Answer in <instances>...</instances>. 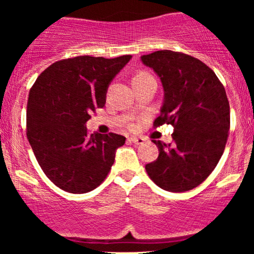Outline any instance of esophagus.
Instances as JSON below:
<instances>
[{"mask_svg":"<svg viewBox=\"0 0 254 254\" xmlns=\"http://www.w3.org/2000/svg\"><path fill=\"white\" fill-rule=\"evenodd\" d=\"M129 141L132 142V143L136 144V145H141V144L144 143V139L141 138V137H133L132 136V137H130Z\"/></svg>","mask_w":254,"mask_h":254,"instance_id":"34e87169","label":"esophagus"}]
</instances>
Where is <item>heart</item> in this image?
<instances>
[{
  "label": "heart",
  "instance_id": "1",
  "mask_svg": "<svg viewBox=\"0 0 254 254\" xmlns=\"http://www.w3.org/2000/svg\"><path fill=\"white\" fill-rule=\"evenodd\" d=\"M138 75H148V74H144V72H141V74H138ZM138 75H137V76H138Z\"/></svg>",
  "mask_w": 254,
  "mask_h": 254
}]
</instances>
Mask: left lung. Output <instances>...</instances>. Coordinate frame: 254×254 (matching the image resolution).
I'll return each instance as SVG.
<instances>
[{"mask_svg": "<svg viewBox=\"0 0 254 254\" xmlns=\"http://www.w3.org/2000/svg\"><path fill=\"white\" fill-rule=\"evenodd\" d=\"M141 61L160 77L164 103L154 127L173 125V142L159 148L145 171L159 188L185 192L206 179L222 156L230 124L223 84L197 58L171 50L143 55Z\"/></svg>", "mask_w": 254, "mask_h": 254, "instance_id": "obj_1", "label": "left lung"}]
</instances>
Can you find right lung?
<instances>
[{
  "label": "right lung",
  "instance_id": "1",
  "mask_svg": "<svg viewBox=\"0 0 254 254\" xmlns=\"http://www.w3.org/2000/svg\"><path fill=\"white\" fill-rule=\"evenodd\" d=\"M78 56L58 61L38 76L27 101V138L46 177L70 193L94 190L125 143L117 133H87L86 123L104 107L110 83L131 60Z\"/></svg>",
  "mask_w": 254,
  "mask_h": 254
}]
</instances>
